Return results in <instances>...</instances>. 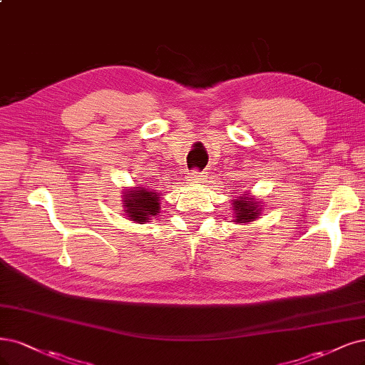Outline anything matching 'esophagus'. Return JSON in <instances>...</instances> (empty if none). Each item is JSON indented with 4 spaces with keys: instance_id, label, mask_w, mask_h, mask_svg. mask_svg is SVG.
<instances>
[{
    "instance_id": "34e87169",
    "label": "esophagus",
    "mask_w": 365,
    "mask_h": 365,
    "mask_svg": "<svg viewBox=\"0 0 365 365\" xmlns=\"http://www.w3.org/2000/svg\"><path fill=\"white\" fill-rule=\"evenodd\" d=\"M205 180V173L204 172H192L190 175V181L192 182H202Z\"/></svg>"
}]
</instances>
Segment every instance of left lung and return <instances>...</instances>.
<instances>
[{"instance_id":"obj_1","label":"left lung","mask_w":365,"mask_h":365,"mask_svg":"<svg viewBox=\"0 0 365 365\" xmlns=\"http://www.w3.org/2000/svg\"><path fill=\"white\" fill-rule=\"evenodd\" d=\"M232 205H234V215H235L234 222L237 223H247V222L257 220V217L259 216V212L262 210L255 197L245 196V195L235 199Z\"/></svg>"}]
</instances>
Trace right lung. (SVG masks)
Wrapping results in <instances>:
<instances>
[{
	"label": "right lung",
	"instance_id": "add662e5",
	"mask_svg": "<svg viewBox=\"0 0 365 365\" xmlns=\"http://www.w3.org/2000/svg\"><path fill=\"white\" fill-rule=\"evenodd\" d=\"M123 215L133 222L143 223L160 212V195L145 187L127 188L123 192Z\"/></svg>",
	"mask_w": 365,
	"mask_h": 365
}]
</instances>
